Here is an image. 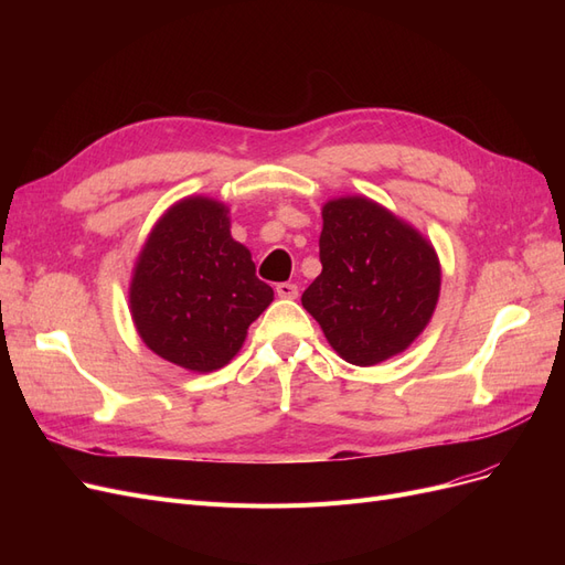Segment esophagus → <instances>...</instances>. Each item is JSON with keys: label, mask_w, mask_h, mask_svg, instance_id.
I'll list each match as a JSON object with an SVG mask.
<instances>
[{"label": "esophagus", "mask_w": 565, "mask_h": 565, "mask_svg": "<svg viewBox=\"0 0 565 565\" xmlns=\"http://www.w3.org/2000/svg\"><path fill=\"white\" fill-rule=\"evenodd\" d=\"M276 295L280 299H297L299 297V287L295 282H278L276 285Z\"/></svg>", "instance_id": "34e87169"}]
</instances>
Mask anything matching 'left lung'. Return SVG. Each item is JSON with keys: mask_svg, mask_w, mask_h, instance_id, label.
<instances>
[{"mask_svg": "<svg viewBox=\"0 0 565 565\" xmlns=\"http://www.w3.org/2000/svg\"><path fill=\"white\" fill-rule=\"evenodd\" d=\"M320 264L301 303L347 363L377 365L429 324L440 295L436 249L382 204L361 195L324 204Z\"/></svg>", "mask_w": 565, "mask_h": 565, "instance_id": "8db88e82", "label": "left lung"}]
</instances>
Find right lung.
Instances as JSON below:
<instances>
[{"label": "right lung", "mask_w": 565, "mask_h": 565, "mask_svg": "<svg viewBox=\"0 0 565 565\" xmlns=\"http://www.w3.org/2000/svg\"><path fill=\"white\" fill-rule=\"evenodd\" d=\"M273 301L252 254L231 235L228 207L185 198L150 231L134 266L129 306L143 344L193 372L224 367Z\"/></svg>", "instance_id": "obj_1"}]
</instances>
